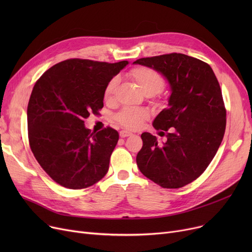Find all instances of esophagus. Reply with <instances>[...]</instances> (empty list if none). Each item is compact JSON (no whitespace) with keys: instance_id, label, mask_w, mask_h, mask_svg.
Returning a JSON list of instances; mask_svg holds the SVG:
<instances>
[{"instance_id":"esophagus-1","label":"esophagus","mask_w":252,"mask_h":252,"mask_svg":"<svg viewBox=\"0 0 252 252\" xmlns=\"http://www.w3.org/2000/svg\"><path fill=\"white\" fill-rule=\"evenodd\" d=\"M133 134L130 133V131H127V130H122L121 133H119V136H121L122 138H126V137H129Z\"/></svg>"}]
</instances>
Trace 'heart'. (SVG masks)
Masks as SVG:
<instances>
[{
	"label": "heart",
	"instance_id": "b5f03b06",
	"mask_svg": "<svg viewBox=\"0 0 252 252\" xmlns=\"http://www.w3.org/2000/svg\"><path fill=\"white\" fill-rule=\"evenodd\" d=\"M130 76L134 79L143 94L152 96L159 93L164 87V79L159 72L149 67H137L130 71ZM119 79L117 76L111 78L104 90L105 100L112 99ZM148 118L146 110L139 108H126L116 115L117 122L126 128L137 129Z\"/></svg>",
	"mask_w": 252,
	"mask_h": 252
}]
</instances>
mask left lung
<instances>
[{
  "label": "left lung",
  "instance_id": "8db88e82",
  "mask_svg": "<svg viewBox=\"0 0 252 252\" xmlns=\"http://www.w3.org/2000/svg\"><path fill=\"white\" fill-rule=\"evenodd\" d=\"M134 64L159 72L170 91L167 108L152 124L160 133L166 131L167 140L160 144L143 133L138 167L162 188H181L203 173L222 141L226 109L220 84L207 63L179 53L141 58Z\"/></svg>",
  "mask_w": 252,
  "mask_h": 252
}]
</instances>
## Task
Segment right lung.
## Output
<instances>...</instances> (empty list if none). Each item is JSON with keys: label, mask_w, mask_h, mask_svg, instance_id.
<instances>
[{"label": "right lung", "mask_w": 252, "mask_h": 252, "mask_svg": "<svg viewBox=\"0 0 252 252\" xmlns=\"http://www.w3.org/2000/svg\"><path fill=\"white\" fill-rule=\"evenodd\" d=\"M127 64L68 59L35 83L28 106L30 145L39 165L61 186L88 188L107 174L118 133L107 127L91 134L84 119L103 107L106 85Z\"/></svg>", "instance_id": "obj_1"}]
</instances>
